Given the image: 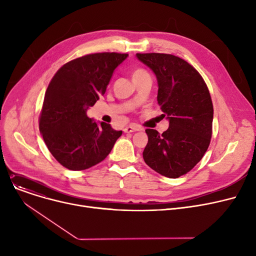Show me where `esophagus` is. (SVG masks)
Wrapping results in <instances>:
<instances>
[{
  "label": "esophagus",
  "mask_w": 256,
  "mask_h": 256,
  "mask_svg": "<svg viewBox=\"0 0 256 256\" xmlns=\"http://www.w3.org/2000/svg\"><path fill=\"white\" fill-rule=\"evenodd\" d=\"M141 128L138 126H134V124H130V126H128L124 128V132H136V130H140Z\"/></svg>",
  "instance_id": "obj_1"
}]
</instances>
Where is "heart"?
<instances>
[{"mask_svg":"<svg viewBox=\"0 0 256 256\" xmlns=\"http://www.w3.org/2000/svg\"><path fill=\"white\" fill-rule=\"evenodd\" d=\"M146 74H147L144 70H142V68H135V70H132V80H138V78H142V76H144Z\"/></svg>","mask_w":256,"mask_h":256,"instance_id":"b5f03b06","label":"heart"}]
</instances>
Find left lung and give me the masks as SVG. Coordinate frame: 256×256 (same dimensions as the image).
<instances>
[{"label":"left lung","mask_w":256,"mask_h":256,"mask_svg":"<svg viewBox=\"0 0 256 256\" xmlns=\"http://www.w3.org/2000/svg\"><path fill=\"white\" fill-rule=\"evenodd\" d=\"M158 78V102L169 128L162 135L152 128L145 132L148 143L143 152L145 163L170 178L191 171L208 150L214 108L204 78L184 59L170 54H137Z\"/></svg>","instance_id":"1"}]
</instances>
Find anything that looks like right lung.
Wrapping results in <instances>:
<instances>
[{
  "label": "right lung",
  "mask_w": 256,
  "mask_h": 256,
  "mask_svg": "<svg viewBox=\"0 0 256 256\" xmlns=\"http://www.w3.org/2000/svg\"><path fill=\"white\" fill-rule=\"evenodd\" d=\"M128 55L89 54L65 63L50 80L39 116V130L50 152L74 171L100 163L122 130L98 124L86 115L88 106L104 96L116 67Z\"/></svg>",
  "instance_id": "obj_1"
}]
</instances>
